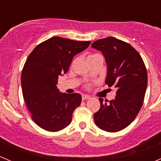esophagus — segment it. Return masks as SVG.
<instances>
[{
	"mask_svg": "<svg viewBox=\"0 0 161 161\" xmlns=\"http://www.w3.org/2000/svg\"><path fill=\"white\" fill-rule=\"evenodd\" d=\"M90 98V96L88 95H86V94H83L82 95V100L84 101V100H87V99Z\"/></svg>",
	"mask_w": 161,
	"mask_h": 161,
	"instance_id": "obj_1",
	"label": "esophagus"
}]
</instances>
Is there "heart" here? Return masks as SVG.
I'll list each match as a JSON object with an SVG mask.
<instances>
[{"instance_id": "1", "label": "heart", "mask_w": 161, "mask_h": 161, "mask_svg": "<svg viewBox=\"0 0 161 161\" xmlns=\"http://www.w3.org/2000/svg\"><path fill=\"white\" fill-rule=\"evenodd\" d=\"M90 56H89V57H90Z\"/></svg>"}]
</instances>
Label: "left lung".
Returning a JSON list of instances; mask_svg holds the SVG:
<instances>
[{
    "instance_id": "obj_1",
    "label": "left lung",
    "mask_w": 161,
    "mask_h": 161,
    "mask_svg": "<svg viewBox=\"0 0 161 161\" xmlns=\"http://www.w3.org/2000/svg\"><path fill=\"white\" fill-rule=\"evenodd\" d=\"M92 47L102 51L105 57V84L117 89L115 98L108 103L99 98L101 107L94 115V122L106 132H119L130 125L142 108L147 86V68L136 49L116 38L99 39Z\"/></svg>"
}]
</instances>
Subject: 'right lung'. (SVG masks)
Wrapping results in <instances>:
<instances>
[{"label": "right lung", "instance_id": "add662e5", "mask_svg": "<svg viewBox=\"0 0 161 161\" xmlns=\"http://www.w3.org/2000/svg\"><path fill=\"white\" fill-rule=\"evenodd\" d=\"M90 44V41L55 36L41 42L29 54L21 72L22 94L31 119L40 128L56 132L71 122L81 95L59 93L56 84L59 76L68 71L74 56Z\"/></svg>", "mask_w": 161, "mask_h": 161}]
</instances>
